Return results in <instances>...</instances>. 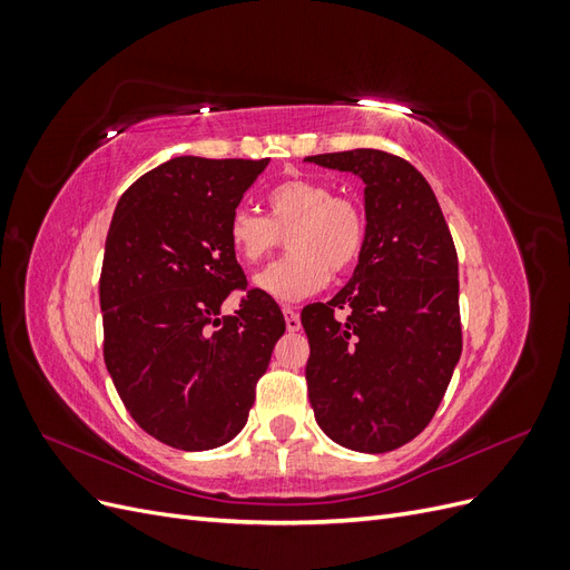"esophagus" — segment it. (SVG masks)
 Wrapping results in <instances>:
<instances>
[{"label": "esophagus", "instance_id": "34e87169", "mask_svg": "<svg viewBox=\"0 0 570 570\" xmlns=\"http://www.w3.org/2000/svg\"><path fill=\"white\" fill-rule=\"evenodd\" d=\"M283 314H285V325H287V331H289V333H297L299 327H302L299 314H297L295 308H292V306H285V308H283Z\"/></svg>", "mask_w": 570, "mask_h": 570}]
</instances>
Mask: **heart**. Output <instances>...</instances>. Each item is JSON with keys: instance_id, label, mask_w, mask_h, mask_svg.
<instances>
[{"instance_id": "b5f03b06", "label": "heart", "mask_w": 570, "mask_h": 570, "mask_svg": "<svg viewBox=\"0 0 570 570\" xmlns=\"http://www.w3.org/2000/svg\"><path fill=\"white\" fill-rule=\"evenodd\" d=\"M266 206L268 218L235 209L226 226L233 252L247 266L264 264L287 237L289 254L256 275L254 283L264 295L295 302L358 264L368 223L354 197L333 195L321 180L289 178L271 189Z\"/></svg>"}]
</instances>
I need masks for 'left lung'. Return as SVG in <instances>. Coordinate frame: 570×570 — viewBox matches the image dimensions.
<instances>
[{"mask_svg":"<svg viewBox=\"0 0 570 570\" xmlns=\"http://www.w3.org/2000/svg\"><path fill=\"white\" fill-rule=\"evenodd\" d=\"M366 183V247L352 281L308 304L306 390L327 438L383 454L421 435L461 356L459 258L435 193L381 149L306 157ZM347 307L344 322L334 318Z\"/></svg>","mask_w":570,"mask_h":570,"instance_id":"obj_1","label":"left lung"}]
</instances>
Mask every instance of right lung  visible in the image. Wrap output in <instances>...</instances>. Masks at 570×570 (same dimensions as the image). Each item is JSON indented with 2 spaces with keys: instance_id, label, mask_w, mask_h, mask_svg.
I'll return each instance as SVG.
<instances>
[{
  "instance_id": "1",
  "label": "right lung",
  "mask_w": 570,
  "mask_h": 570,
  "mask_svg": "<svg viewBox=\"0 0 570 570\" xmlns=\"http://www.w3.org/2000/svg\"><path fill=\"white\" fill-rule=\"evenodd\" d=\"M268 159L178 157L120 197L99 275L105 364L147 435L214 450L247 423L285 318L249 287L226 226ZM240 292V308L218 317Z\"/></svg>"
}]
</instances>
